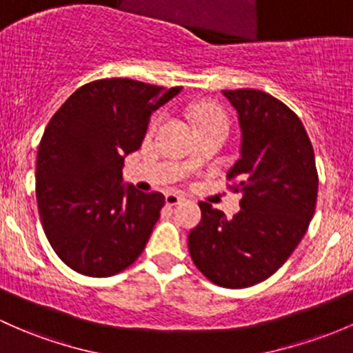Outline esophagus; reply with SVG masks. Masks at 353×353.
Returning a JSON list of instances; mask_svg holds the SVG:
<instances>
[{
    "label": "esophagus",
    "instance_id": "1",
    "mask_svg": "<svg viewBox=\"0 0 353 353\" xmlns=\"http://www.w3.org/2000/svg\"><path fill=\"white\" fill-rule=\"evenodd\" d=\"M181 201H184V196L176 194V192H167V194H165V203H167V205H169V206L179 205Z\"/></svg>",
    "mask_w": 353,
    "mask_h": 353
}]
</instances>
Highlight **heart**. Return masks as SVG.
<instances>
[{
  "label": "heart",
  "mask_w": 353,
  "mask_h": 353,
  "mask_svg": "<svg viewBox=\"0 0 353 353\" xmlns=\"http://www.w3.org/2000/svg\"><path fill=\"white\" fill-rule=\"evenodd\" d=\"M210 117H220V114L214 113V111H211V110H203V111H199L198 121L205 120V118H210ZM220 118H221V117H220Z\"/></svg>",
  "instance_id": "1"
}]
</instances>
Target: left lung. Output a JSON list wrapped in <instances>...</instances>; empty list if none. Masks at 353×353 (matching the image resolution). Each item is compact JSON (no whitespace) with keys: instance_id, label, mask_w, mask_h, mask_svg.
<instances>
[{"instance_id":"8db88e82","label":"left lung","mask_w":353,"mask_h":353,"mask_svg":"<svg viewBox=\"0 0 353 353\" xmlns=\"http://www.w3.org/2000/svg\"><path fill=\"white\" fill-rule=\"evenodd\" d=\"M236 111L240 157L228 170L243 194L233 218L201 201L188 236L194 265L211 283L250 288L272 276L313 220L318 194L314 152L301 120L257 89L221 91Z\"/></svg>"}]
</instances>
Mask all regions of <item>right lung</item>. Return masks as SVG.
Listing matches in <instances>:
<instances>
[{
    "instance_id": "1",
    "label": "right lung",
    "mask_w": 353,
    "mask_h": 353,
    "mask_svg": "<svg viewBox=\"0 0 353 353\" xmlns=\"http://www.w3.org/2000/svg\"><path fill=\"white\" fill-rule=\"evenodd\" d=\"M181 89L94 81L47 125L37 152V205L47 240L76 272L113 276L145 248L165 198L123 183L121 167L142 145L152 113Z\"/></svg>"
}]
</instances>
